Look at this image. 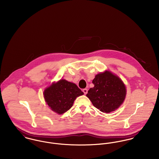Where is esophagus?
<instances>
[{"label":"esophagus","instance_id":"obj_1","mask_svg":"<svg viewBox=\"0 0 159 159\" xmlns=\"http://www.w3.org/2000/svg\"><path fill=\"white\" fill-rule=\"evenodd\" d=\"M83 92H84V94H86L88 93V89H83Z\"/></svg>","mask_w":159,"mask_h":159}]
</instances>
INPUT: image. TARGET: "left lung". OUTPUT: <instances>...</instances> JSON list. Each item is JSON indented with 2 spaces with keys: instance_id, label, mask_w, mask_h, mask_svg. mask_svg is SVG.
<instances>
[{
  "instance_id": "obj_1",
  "label": "left lung",
  "mask_w": 159,
  "mask_h": 159,
  "mask_svg": "<svg viewBox=\"0 0 159 159\" xmlns=\"http://www.w3.org/2000/svg\"><path fill=\"white\" fill-rule=\"evenodd\" d=\"M94 85L86 96L93 105L100 111L109 113L117 109L126 95V88L122 81L110 71L97 74L92 80Z\"/></svg>"
}]
</instances>
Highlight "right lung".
<instances>
[{"label": "right lung", "instance_id": "add662e5", "mask_svg": "<svg viewBox=\"0 0 159 159\" xmlns=\"http://www.w3.org/2000/svg\"><path fill=\"white\" fill-rule=\"evenodd\" d=\"M84 93L73 83L60 80L46 88L43 95L46 104L51 110L59 114L67 111L76 97Z\"/></svg>", "mask_w": 159, "mask_h": 159}]
</instances>
